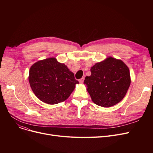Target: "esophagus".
I'll return each instance as SVG.
<instances>
[{
    "label": "esophagus",
    "instance_id": "1",
    "mask_svg": "<svg viewBox=\"0 0 153 153\" xmlns=\"http://www.w3.org/2000/svg\"><path fill=\"white\" fill-rule=\"evenodd\" d=\"M84 77H82L81 79H79V82L81 84H82L84 82Z\"/></svg>",
    "mask_w": 153,
    "mask_h": 153
}]
</instances>
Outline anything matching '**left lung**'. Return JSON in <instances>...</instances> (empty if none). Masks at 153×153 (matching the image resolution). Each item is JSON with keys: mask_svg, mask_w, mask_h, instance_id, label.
<instances>
[{"mask_svg": "<svg viewBox=\"0 0 153 153\" xmlns=\"http://www.w3.org/2000/svg\"><path fill=\"white\" fill-rule=\"evenodd\" d=\"M91 71L84 84L94 103L110 107L122 100L131 83L130 70L124 62L109 56L95 63Z\"/></svg>", "mask_w": 153, "mask_h": 153, "instance_id": "1", "label": "left lung"}]
</instances>
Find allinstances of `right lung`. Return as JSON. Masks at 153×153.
Returning <instances> with one entry per match:
<instances>
[{"mask_svg":"<svg viewBox=\"0 0 153 153\" xmlns=\"http://www.w3.org/2000/svg\"><path fill=\"white\" fill-rule=\"evenodd\" d=\"M28 80L36 97L50 105L65 101L79 84L73 72L56 58L34 63L30 69Z\"/></svg>","mask_w":153,"mask_h":153,"instance_id":"1","label":"right lung"}]
</instances>
